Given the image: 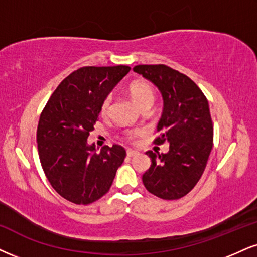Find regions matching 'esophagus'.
<instances>
[{"label":"esophagus","instance_id":"esophagus-1","mask_svg":"<svg viewBox=\"0 0 257 257\" xmlns=\"http://www.w3.org/2000/svg\"><path fill=\"white\" fill-rule=\"evenodd\" d=\"M137 155H138V151H136V150H131V149H128V150H127V156H128V157L137 156Z\"/></svg>","mask_w":257,"mask_h":257}]
</instances>
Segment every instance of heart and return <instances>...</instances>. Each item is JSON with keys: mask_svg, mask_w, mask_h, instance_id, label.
Instances as JSON below:
<instances>
[{"mask_svg": "<svg viewBox=\"0 0 257 257\" xmlns=\"http://www.w3.org/2000/svg\"><path fill=\"white\" fill-rule=\"evenodd\" d=\"M128 94L132 97V100L138 104L141 108L144 107H151L155 100V90L153 85L149 84L144 81H135L128 85ZM112 104V95H107L101 102V113L106 115L108 113ZM142 135L141 130H132V131L126 132L127 139H135Z\"/></svg>", "mask_w": 257, "mask_h": 257, "instance_id": "heart-1", "label": "heart"}]
</instances>
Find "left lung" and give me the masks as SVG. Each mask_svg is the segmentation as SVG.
<instances>
[{"mask_svg": "<svg viewBox=\"0 0 257 257\" xmlns=\"http://www.w3.org/2000/svg\"><path fill=\"white\" fill-rule=\"evenodd\" d=\"M134 71L156 85L163 99L155 144H169L167 154L147 151L151 166L143 183L151 194L180 199L194 188L204 173L213 145L208 101L188 76L169 66L137 65Z\"/></svg>", "mask_w": 257, "mask_h": 257, "instance_id": "1", "label": "left lung"}]
</instances>
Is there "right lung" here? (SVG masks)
<instances>
[{"instance_id":"add662e5","label":"right lung","mask_w":257,"mask_h":257,"mask_svg":"<svg viewBox=\"0 0 257 257\" xmlns=\"http://www.w3.org/2000/svg\"><path fill=\"white\" fill-rule=\"evenodd\" d=\"M130 70L127 65L78 69L61 82L41 113L37 130L41 167L53 189L74 204H91L106 194L125 160L121 145H104L96 153L87 139L102 100Z\"/></svg>"}]
</instances>
